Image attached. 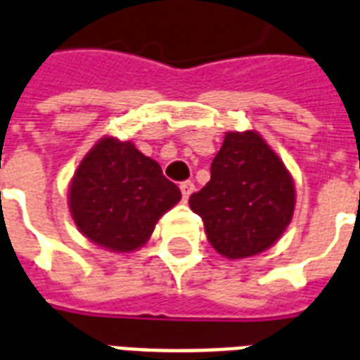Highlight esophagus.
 Here are the masks:
<instances>
[{
	"label": "esophagus",
	"instance_id": "1",
	"mask_svg": "<svg viewBox=\"0 0 360 360\" xmlns=\"http://www.w3.org/2000/svg\"><path fill=\"white\" fill-rule=\"evenodd\" d=\"M181 188V194H183V200H188V196L192 194V191H194V183L192 181H183L179 185Z\"/></svg>",
	"mask_w": 360,
	"mask_h": 360
}]
</instances>
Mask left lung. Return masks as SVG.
I'll list each match as a JSON object with an SVG mask.
<instances>
[{
    "label": "left lung",
    "instance_id": "obj_1",
    "mask_svg": "<svg viewBox=\"0 0 360 360\" xmlns=\"http://www.w3.org/2000/svg\"><path fill=\"white\" fill-rule=\"evenodd\" d=\"M188 204L217 253L245 259L283 234L295 211V185L259 134L229 131L211 162L210 183Z\"/></svg>",
    "mask_w": 360,
    "mask_h": 360
}]
</instances>
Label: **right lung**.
<instances>
[{
  "instance_id": "add662e5",
  "label": "right lung",
  "mask_w": 360,
  "mask_h": 360,
  "mask_svg": "<svg viewBox=\"0 0 360 360\" xmlns=\"http://www.w3.org/2000/svg\"><path fill=\"white\" fill-rule=\"evenodd\" d=\"M179 200V186L164 177L158 162L113 137L101 139L82 158L70 188L79 230L120 253L143 245L156 221Z\"/></svg>"
}]
</instances>
